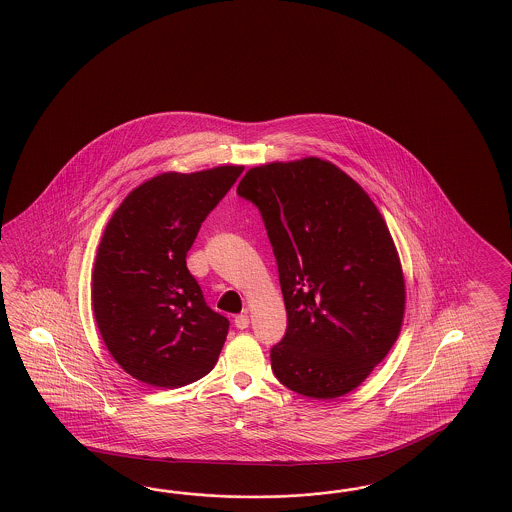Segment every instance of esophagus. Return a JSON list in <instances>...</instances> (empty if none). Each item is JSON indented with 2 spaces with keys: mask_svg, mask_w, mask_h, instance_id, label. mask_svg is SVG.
I'll list each match as a JSON object with an SVG mask.
<instances>
[{
  "mask_svg": "<svg viewBox=\"0 0 512 512\" xmlns=\"http://www.w3.org/2000/svg\"><path fill=\"white\" fill-rule=\"evenodd\" d=\"M235 326L238 330H246L249 326V317L246 313H242V315H236L235 317Z\"/></svg>",
  "mask_w": 512,
  "mask_h": 512,
  "instance_id": "34e87169",
  "label": "esophagus"
}]
</instances>
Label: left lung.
Wrapping results in <instances>:
<instances>
[{"instance_id": "1", "label": "left lung", "mask_w": 512, "mask_h": 512, "mask_svg": "<svg viewBox=\"0 0 512 512\" xmlns=\"http://www.w3.org/2000/svg\"><path fill=\"white\" fill-rule=\"evenodd\" d=\"M236 194L261 210L287 307L272 371L305 397H343L401 333L406 287L386 221L356 180L317 156L251 167Z\"/></svg>"}]
</instances>
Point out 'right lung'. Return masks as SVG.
<instances>
[{"mask_svg":"<svg viewBox=\"0 0 512 512\" xmlns=\"http://www.w3.org/2000/svg\"><path fill=\"white\" fill-rule=\"evenodd\" d=\"M242 171L218 166L156 175L126 195L104 229L93 313L113 360L143 384L188 386L218 361L229 320L205 304L186 253Z\"/></svg>","mask_w":512,"mask_h":512,"instance_id":"1","label":"right lung"}]
</instances>
